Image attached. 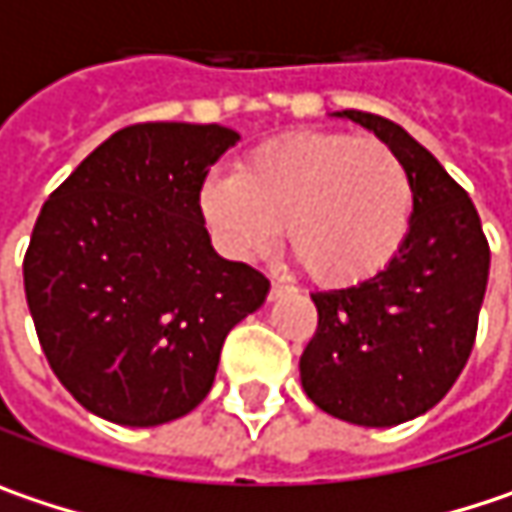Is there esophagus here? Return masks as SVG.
Wrapping results in <instances>:
<instances>
[{
  "instance_id": "obj_1",
  "label": "esophagus",
  "mask_w": 512,
  "mask_h": 512,
  "mask_svg": "<svg viewBox=\"0 0 512 512\" xmlns=\"http://www.w3.org/2000/svg\"><path fill=\"white\" fill-rule=\"evenodd\" d=\"M288 291H294V285H291V282L274 279V282H271V294H268V297H271V300H279V297H282V294H288Z\"/></svg>"
}]
</instances>
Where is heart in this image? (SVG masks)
<instances>
[{
    "mask_svg": "<svg viewBox=\"0 0 512 512\" xmlns=\"http://www.w3.org/2000/svg\"><path fill=\"white\" fill-rule=\"evenodd\" d=\"M405 165L376 139L294 130L253 148L233 174H209L201 215L233 256L285 241L314 282L358 285L382 274L411 227Z\"/></svg>",
    "mask_w": 512,
    "mask_h": 512,
    "instance_id": "1",
    "label": "heart"
}]
</instances>
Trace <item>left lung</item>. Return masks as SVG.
Segmentation results:
<instances>
[{
	"instance_id": "obj_1",
	"label": "left lung",
	"mask_w": 512,
	"mask_h": 512,
	"mask_svg": "<svg viewBox=\"0 0 512 512\" xmlns=\"http://www.w3.org/2000/svg\"><path fill=\"white\" fill-rule=\"evenodd\" d=\"M335 116L373 130L399 157L414 212L382 274L311 294L317 332L300 355V382L320 411L390 428L431 411L466 367L490 276V244L475 203L408 130L361 110Z\"/></svg>"
}]
</instances>
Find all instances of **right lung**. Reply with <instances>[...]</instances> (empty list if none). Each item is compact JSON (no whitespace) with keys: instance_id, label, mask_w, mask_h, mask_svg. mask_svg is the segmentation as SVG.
<instances>
[{"instance_id":"1","label":"right lung","mask_w":512,"mask_h":512,"mask_svg":"<svg viewBox=\"0 0 512 512\" xmlns=\"http://www.w3.org/2000/svg\"><path fill=\"white\" fill-rule=\"evenodd\" d=\"M236 142L221 125H130L40 209L25 300L49 367L101 420L151 428L195 411L227 332L268 297L203 227V180Z\"/></svg>"}]
</instances>
